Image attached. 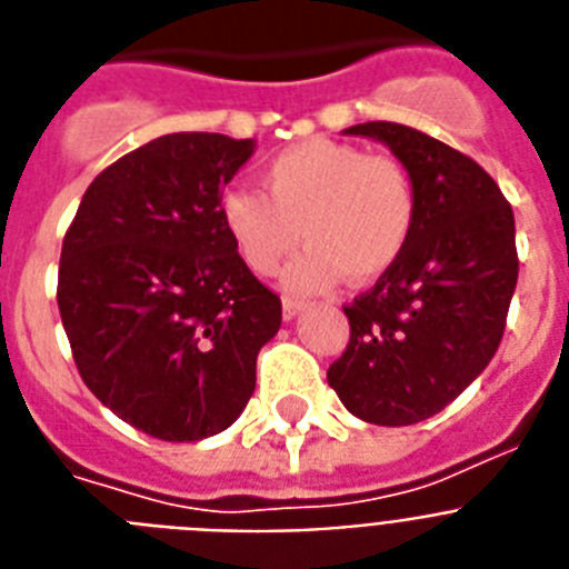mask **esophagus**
<instances>
[{"label": "esophagus", "mask_w": 569, "mask_h": 569, "mask_svg": "<svg viewBox=\"0 0 569 569\" xmlns=\"http://www.w3.org/2000/svg\"><path fill=\"white\" fill-rule=\"evenodd\" d=\"M303 307H307L303 300H298V298H283V318H286V321H292L295 315H298Z\"/></svg>", "instance_id": "obj_1"}]
</instances>
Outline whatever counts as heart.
Returning <instances> with one entry per match:
<instances>
[{"instance_id":"obj_1","label":"heart","mask_w":569,"mask_h":569,"mask_svg":"<svg viewBox=\"0 0 569 569\" xmlns=\"http://www.w3.org/2000/svg\"><path fill=\"white\" fill-rule=\"evenodd\" d=\"M419 196L408 167L393 156L329 138L286 147L262 167V193L231 188L219 219L254 274H274L300 242L309 248L286 269L292 292H318L347 274L370 283L408 251Z\"/></svg>"}]
</instances>
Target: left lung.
I'll return each instance as SVG.
<instances>
[{
	"instance_id": "1",
	"label": "left lung",
	"mask_w": 569,
	"mask_h": 569,
	"mask_svg": "<svg viewBox=\"0 0 569 569\" xmlns=\"http://www.w3.org/2000/svg\"><path fill=\"white\" fill-rule=\"evenodd\" d=\"M413 176L408 251L343 315L350 343L327 370L352 417L413 425L455 402L498 352L518 283L512 204L475 159L405 123H356Z\"/></svg>"
}]
</instances>
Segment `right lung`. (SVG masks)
Instances as JSON below:
<instances>
[{"label":"right lung","mask_w":569,"mask_h":569,"mask_svg":"<svg viewBox=\"0 0 569 569\" xmlns=\"http://www.w3.org/2000/svg\"><path fill=\"white\" fill-rule=\"evenodd\" d=\"M251 138L173 132L80 199L57 307L86 388L138 431L196 442L237 422L283 307L228 240L219 199Z\"/></svg>","instance_id":"add662e5"}]
</instances>
